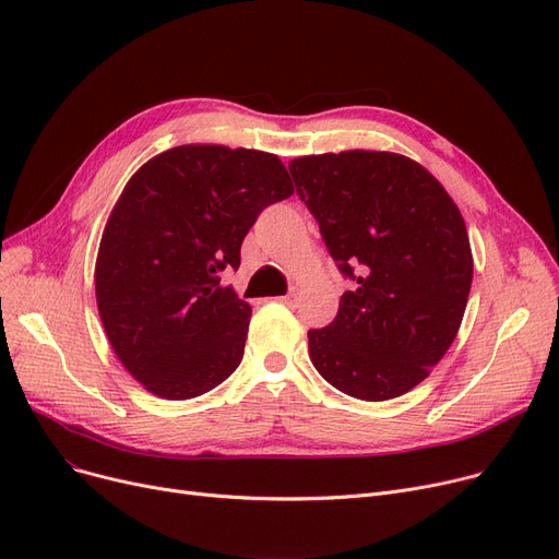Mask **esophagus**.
I'll return each mask as SVG.
<instances>
[{
	"instance_id": "esophagus-1",
	"label": "esophagus",
	"mask_w": 559,
	"mask_h": 559,
	"mask_svg": "<svg viewBox=\"0 0 559 559\" xmlns=\"http://www.w3.org/2000/svg\"><path fill=\"white\" fill-rule=\"evenodd\" d=\"M284 305H296V292H288L286 296H282L280 298Z\"/></svg>"
}]
</instances>
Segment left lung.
I'll list each match as a JSON object with an SVG mask.
<instances>
[{
	"label": "left lung",
	"instance_id": "left-lung-1",
	"mask_svg": "<svg viewBox=\"0 0 559 559\" xmlns=\"http://www.w3.org/2000/svg\"><path fill=\"white\" fill-rule=\"evenodd\" d=\"M288 171L353 282L332 323L307 332L311 362L348 396L406 394L452 346L471 294L473 252L456 204L399 153L305 155Z\"/></svg>",
	"mask_w": 559,
	"mask_h": 559
}]
</instances>
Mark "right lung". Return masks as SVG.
I'll list each match as a JSON object with an SVG mask.
<instances>
[{
	"label": "right lung",
	"mask_w": 559,
	"mask_h": 559,
	"mask_svg": "<svg viewBox=\"0 0 559 559\" xmlns=\"http://www.w3.org/2000/svg\"><path fill=\"white\" fill-rule=\"evenodd\" d=\"M292 194L277 155L215 144L174 146L130 178L103 231L96 300L148 392L183 401L236 371L252 309L219 273L238 271L259 213Z\"/></svg>",
	"instance_id": "add662e5"
}]
</instances>
